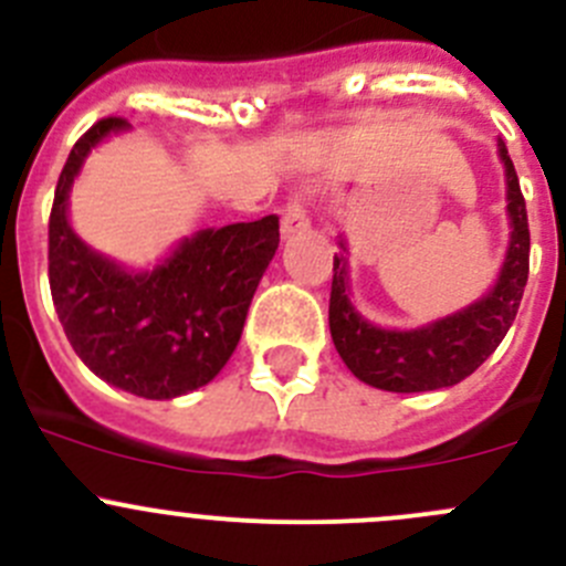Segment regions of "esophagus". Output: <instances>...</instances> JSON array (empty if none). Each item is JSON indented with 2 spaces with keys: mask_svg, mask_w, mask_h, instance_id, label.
I'll return each instance as SVG.
<instances>
[{
  "mask_svg": "<svg viewBox=\"0 0 566 566\" xmlns=\"http://www.w3.org/2000/svg\"><path fill=\"white\" fill-rule=\"evenodd\" d=\"M310 205L301 193L290 196L287 205L282 207V234L290 238V234H298L304 229H310Z\"/></svg>",
  "mask_w": 566,
  "mask_h": 566,
  "instance_id": "esophagus-1",
  "label": "esophagus"
}]
</instances>
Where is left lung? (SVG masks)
Wrapping results in <instances>:
<instances>
[{"label": "left lung", "instance_id": "8db88e82", "mask_svg": "<svg viewBox=\"0 0 566 566\" xmlns=\"http://www.w3.org/2000/svg\"><path fill=\"white\" fill-rule=\"evenodd\" d=\"M497 151L506 166V212L512 221V240L495 287L468 310L409 332L373 326L348 298V260L334 254L328 328L334 348L359 381L387 392H429L453 387L484 365L486 356L506 337L528 282L531 232L512 157L503 144H497ZM339 245L345 251L343 240Z\"/></svg>", "mask_w": 566, "mask_h": 566}]
</instances>
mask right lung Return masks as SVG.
Wrapping results in <instances>:
<instances>
[{
	"label": "right lung",
	"mask_w": 566,
	"mask_h": 566,
	"mask_svg": "<svg viewBox=\"0 0 566 566\" xmlns=\"http://www.w3.org/2000/svg\"><path fill=\"white\" fill-rule=\"evenodd\" d=\"M124 118L96 120L60 171L49 216V287L82 361L113 387L151 400L193 392L221 373L279 249V218L201 229L155 271L132 273L69 227V190L87 151Z\"/></svg>",
	"instance_id": "obj_1"
}]
</instances>
